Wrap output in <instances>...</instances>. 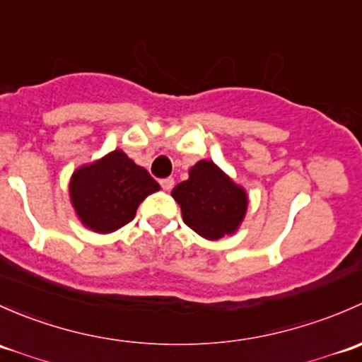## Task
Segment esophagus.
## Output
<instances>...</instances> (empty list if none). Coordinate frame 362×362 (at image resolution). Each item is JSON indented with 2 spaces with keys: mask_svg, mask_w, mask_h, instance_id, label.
<instances>
[{
  "mask_svg": "<svg viewBox=\"0 0 362 362\" xmlns=\"http://www.w3.org/2000/svg\"><path fill=\"white\" fill-rule=\"evenodd\" d=\"M160 186H162V188L165 189V192H169V189L174 186V180H173V177H165V180L160 181Z\"/></svg>",
  "mask_w": 362,
  "mask_h": 362,
  "instance_id": "1",
  "label": "esophagus"
}]
</instances>
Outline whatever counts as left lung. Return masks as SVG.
Listing matches in <instances>:
<instances>
[{
  "instance_id": "1",
  "label": "left lung",
  "mask_w": 362,
  "mask_h": 362,
  "mask_svg": "<svg viewBox=\"0 0 362 362\" xmlns=\"http://www.w3.org/2000/svg\"><path fill=\"white\" fill-rule=\"evenodd\" d=\"M170 195L180 204L182 221L207 240L233 235L249 206L244 186L212 160H199L188 170V180L174 186Z\"/></svg>"
}]
</instances>
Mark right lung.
Returning <instances> with one entry per match:
<instances>
[{
	"label": "right lung",
	"instance_id": "add662e5",
	"mask_svg": "<svg viewBox=\"0 0 362 362\" xmlns=\"http://www.w3.org/2000/svg\"><path fill=\"white\" fill-rule=\"evenodd\" d=\"M158 189L148 170L122 150L80 165L69 180L74 214L85 228L103 235L132 221L139 204Z\"/></svg>",
	"mask_w": 362,
	"mask_h": 362
}]
</instances>
